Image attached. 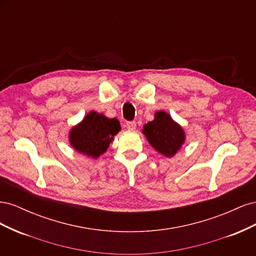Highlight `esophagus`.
Instances as JSON below:
<instances>
[{
    "instance_id": "34e87169",
    "label": "esophagus",
    "mask_w": 256,
    "mask_h": 256,
    "mask_svg": "<svg viewBox=\"0 0 256 256\" xmlns=\"http://www.w3.org/2000/svg\"><path fill=\"white\" fill-rule=\"evenodd\" d=\"M126 126H127V129H128V130L134 131V130L136 129V122H127Z\"/></svg>"
}]
</instances>
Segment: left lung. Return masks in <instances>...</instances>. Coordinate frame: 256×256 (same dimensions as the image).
<instances>
[{"label": "left lung", "instance_id": "8db88e82", "mask_svg": "<svg viewBox=\"0 0 256 256\" xmlns=\"http://www.w3.org/2000/svg\"><path fill=\"white\" fill-rule=\"evenodd\" d=\"M142 134L154 150L172 158L186 142L184 128L166 111H157L154 120L143 126Z\"/></svg>", "mask_w": 256, "mask_h": 256}]
</instances>
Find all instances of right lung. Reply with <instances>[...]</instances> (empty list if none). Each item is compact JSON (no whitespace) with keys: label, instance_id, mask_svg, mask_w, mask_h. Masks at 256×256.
<instances>
[{"label":"right lung","instance_id":"obj_1","mask_svg":"<svg viewBox=\"0 0 256 256\" xmlns=\"http://www.w3.org/2000/svg\"><path fill=\"white\" fill-rule=\"evenodd\" d=\"M120 131L118 118H109L102 113L90 111L69 130V144L86 157L97 159L104 154Z\"/></svg>","mask_w":256,"mask_h":256}]
</instances>
